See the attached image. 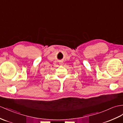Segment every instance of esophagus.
I'll return each instance as SVG.
<instances>
[{
	"mask_svg": "<svg viewBox=\"0 0 123 123\" xmlns=\"http://www.w3.org/2000/svg\"><path fill=\"white\" fill-rule=\"evenodd\" d=\"M61 65H62L63 64V62H60V63H59Z\"/></svg>",
	"mask_w": 123,
	"mask_h": 123,
	"instance_id": "esophagus-1",
	"label": "esophagus"
}]
</instances>
